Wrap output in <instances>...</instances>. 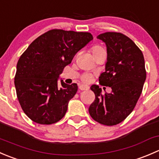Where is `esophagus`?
<instances>
[{
	"mask_svg": "<svg viewBox=\"0 0 159 159\" xmlns=\"http://www.w3.org/2000/svg\"><path fill=\"white\" fill-rule=\"evenodd\" d=\"M79 89L81 90V91H85V90H89V86L84 85V84H81V85L79 86Z\"/></svg>",
	"mask_w": 159,
	"mask_h": 159,
	"instance_id": "1",
	"label": "esophagus"
}]
</instances>
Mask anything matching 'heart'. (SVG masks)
<instances>
[{
  "mask_svg": "<svg viewBox=\"0 0 159 159\" xmlns=\"http://www.w3.org/2000/svg\"><path fill=\"white\" fill-rule=\"evenodd\" d=\"M102 50L104 49L102 48V47H100V46H94V47L91 48V51H92L93 54H95V53L102 51ZM93 78H94V75H93L92 74L85 73L84 74V75H82V76H81V80H82L84 82L89 83L92 81Z\"/></svg>",
  "mask_w": 159,
  "mask_h": 159,
  "instance_id": "obj_1",
  "label": "heart"
}]
</instances>
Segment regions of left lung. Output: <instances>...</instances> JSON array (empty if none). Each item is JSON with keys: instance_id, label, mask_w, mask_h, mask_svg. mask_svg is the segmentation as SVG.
Returning <instances> with one entry per match:
<instances>
[{"instance_id": "obj_1", "label": "left lung", "mask_w": 159, "mask_h": 159, "mask_svg": "<svg viewBox=\"0 0 159 159\" xmlns=\"http://www.w3.org/2000/svg\"><path fill=\"white\" fill-rule=\"evenodd\" d=\"M97 38L105 43L108 54L99 83L110 87L111 93L102 94V89L93 84L95 99L89 111L94 121L112 126L124 121L135 107L146 79L145 59L134 41L123 34L105 32Z\"/></svg>"}]
</instances>
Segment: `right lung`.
<instances>
[{"label": "right lung", "instance_id": "right-lung-1", "mask_svg": "<svg viewBox=\"0 0 159 159\" xmlns=\"http://www.w3.org/2000/svg\"><path fill=\"white\" fill-rule=\"evenodd\" d=\"M93 39L89 32L50 30L34 40L21 54L14 77L19 103L34 122L51 125L60 121L68 102L78 91L59 75L70 64L76 53Z\"/></svg>", "mask_w": 159, "mask_h": 159}]
</instances>
